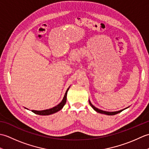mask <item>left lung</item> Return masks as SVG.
<instances>
[{
  "instance_id": "obj_1",
  "label": "left lung",
  "mask_w": 149,
  "mask_h": 149,
  "mask_svg": "<svg viewBox=\"0 0 149 149\" xmlns=\"http://www.w3.org/2000/svg\"><path fill=\"white\" fill-rule=\"evenodd\" d=\"M89 103H90V106H91V107H92V108H93L95 111H97V112H98V113H99L105 114V115H116V114H118V113H120V112H122L123 110H124V109H126V108H125V109H123L118 111H113V112L105 111H102V110H101V109H99L97 108L96 107H95V106L93 105V104L91 103L90 100H89ZM127 108H128V107H127Z\"/></svg>"
}]
</instances>
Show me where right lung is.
I'll return each mask as SVG.
<instances>
[{
    "label": "right lung",
    "mask_w": 149,
    "mask_h": 149,
    "mask_svg": "<svg viewBox=\"0 0 149 149\" xmlns=\"http://www.w3.org/2000/svg\"><path fill=\"white\" fill-rule=\"evenodd\" d=\"M69 88H70V87L68 88L67 90H66L62 101L58 104V105H57L56 106L52 107V108H50L49 109H45V110H42V111L32 110V112H33L35 114H37V115H52V114H54V113L59 111V110H61L63 108V106H64L65 104H66V95H67V92L69 90Z\"/></svg>",
    "instance_id": "add662e5"
}]
</instances>
